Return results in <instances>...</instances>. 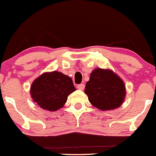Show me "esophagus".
I'll return each mask as SVG.
<instances>
[{
  "label": "esophagus",
  "mask_w": 156,
  "mask_h": 156,
  "mask_svg": "<svg viewBox=\"0 0 156 156\" xmlns=\"http://www.w3.org/2000/svg\"><path fill=\"white\" fill-rule=\"evenodd\" d=\"M85 88V85L84 84H79L77 85V89H80V90H83Z\"/></svg>",
  "instance_id": "obj_1"
}]
</instances>
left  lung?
Segmentation results:
<instances>
[{
    "mask_svg": "<svg viewBox=\"0 0 156 156\" xmlns=\"http://www.w3.org/2000/svg\"><path fill=\"white\" fill-rule=\"evenodd\" d=\"M84 92L89 102L101 111L119 108L127 93L122 79L112 70L101 68L92 70Z\"/></svg>",
    "mask_w": 156,
    "mask_h": 156,
    "instance_id": "1",
    "label": "left lung"
}]
</instances>
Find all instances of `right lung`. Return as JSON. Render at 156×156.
<instances>
[{
    "label": "right lung",
    "mask_w": 156,
    "mask_h": 156,
    "mask_svg": "<svg viewBox=\"0 0 156 156\" xmlns=\"http://www.w3.org/2000/svg\"><path fill=\"white\" fill-rule=\"evenodd\" d=\"M76 90L72 79L59 71L45 72L30 86L31 98L40 108L55 112L64 107L67 97Z\"/></svg>",
    "instance_id": "add662e5"
}]
</instances>
